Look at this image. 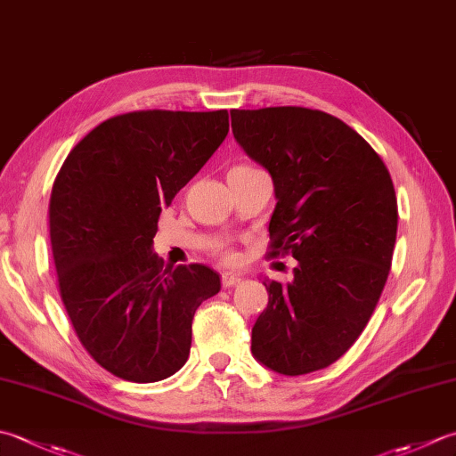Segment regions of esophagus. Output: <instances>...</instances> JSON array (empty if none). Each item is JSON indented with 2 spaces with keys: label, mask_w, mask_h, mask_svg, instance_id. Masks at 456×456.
I'll list each match as a JSON object with an SVG mask.
<instances>
[{
  "label": "esophagus",
  "mask_w": 456,
  "mask_h": 456,
  "mask_svg": "<svg viewBox=\"0 0 456 456\" xmlns=\"http://www.w3.org/2000/svg\"><path fill=\"white\" fill-rule=\"evenodd\" d=\"M243 281L240 279L239 274H233V273H223V276H221V284H223V289H231V287H237V284Z\"/></svg>",
  "instance_id": "obj_1"
}]
</instances>
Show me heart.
I'll use <instances>...</instances> for the list:
<instances>
[{"label":"heart","instance_id":"obj_1","mask_svg":"<svg viewBox=\"0 0 456 456\" xmlns=\"http://www.w3.org/2000/svg\"><path fill=\"white\" fill-rule=\"evenodd\" d=\"M239 167H245V166H239ZM217 255H219V256H221L223 261H225V263H233V261H235V255L231 253L229 248H219Z\"/></svg>","mask_w":456,"mask_h":456}]
</instances>
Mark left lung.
<instances>
[{
  "label": "left lung",
  "mask_w": 456,
  "mask_h": 456,
  "mask_svg": "<svg viewBox=\"0 0 456 456\" xmlns=\"http://www.w3.org/2000/svg\"><path fill=\"white\" fill-rule=\"evenodd\" d=\"M231 126L273 177L269 256L298 261L290 282L263 281L269 305L251 352L282 376L324 370L358 340L386 287L397 237L394 182L376 150L322 110H233Z\"/></svg>",
  "instance_id": "obj_1"
}]
</instances>
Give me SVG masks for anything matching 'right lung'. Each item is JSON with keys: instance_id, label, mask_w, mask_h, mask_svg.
I'll list each match as a JSON object with an SVG mask.
<instances>
[{"instance_id": "add662e5", "label": "right lung", "mask_w": 456, "mask_h": 456, "mask_svg": "<svg viewBox=\"0 0 456 456\" xmlns=\"http://www.w3.org/2000/svg\"><path fill=\"white\" fill-rule=\"evenodd\" d=\"M229 132L227 110L114 116L70 150L49 201L61 300L93 360L151 383L190 358L191 322L221 289L203 265L164 266L151 245L162 208Z\"/></svg>"}]
</instances>
